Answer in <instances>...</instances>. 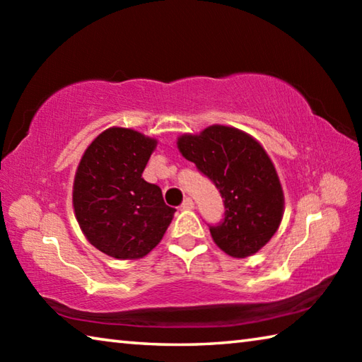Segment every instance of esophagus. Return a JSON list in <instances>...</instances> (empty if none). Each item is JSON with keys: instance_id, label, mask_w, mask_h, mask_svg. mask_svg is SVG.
Here are the masks:
<instances>
[{"instance_id": "esophagus-1", "label": "esophagus", "mask_w": 362, "mask_h": 362, "mask_svg": "<svg viewBox=\"0 0 362 362\" xmlns=\"http://www.w3.org/2000/svg\"><path fill=\"white\" fill-rule=\"evenodd\" d=\"M182 209H194V203H193V199L192 198H185L183 199V203H182Z\"/></svg>"}]
</instances>
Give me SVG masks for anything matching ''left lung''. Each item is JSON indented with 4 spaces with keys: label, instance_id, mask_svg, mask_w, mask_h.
<instances>
[{
    "label": "left lung",
    "instance_id": "1",
    "mask_svg": "<svg viewBox=\"0 0 362 362\" xmlns=\"http://www.w3.org/2000/svg\"><path fill=\"white\" fill-rule=\"evenodd\" d=\"M177 146L223 198L225 217L209 226L214 243L235 259L259 252L284 214L283 187L263 146L249 134L220 124L196 136L183 134Z\"/></svg>",
    "mask_w": 362,
    "mask_h": 362
}]
</instances>
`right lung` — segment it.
I'll return each mask as SVG.
<instances>
[{"mask_svg": "<svg viewBox=\"0 0 362 362\" xmlns=\"http://www.w3.org/2000/svg\"><path fill=\"white\" fill-rule=\"evenodd\" d=\"M156 140L110 127L86 148L73 183V207L88 241L119 260L142 259L163 240L175 209L142 179Z\"/></svg>", "mask_w": 362, "mask_h": 362, "instance_id": "add662e5", "label": "right lung"}]
</instances>
